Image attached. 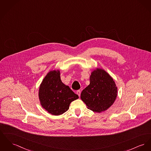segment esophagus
Returning <instances> with one entry per match:
<instances>
[{"mask_svg":"<svg viewBox=\"0 0 151 151\" xmlns=\"http://www.w3.org/2000/svg\"><path fill=\"white\" fill-rule=\"evenodd\" d=\"M77 94L78 95L79 97H80L81 96V91L78 90V91H77Z\"/></svg>","mask_w":151,"mask_h":151,"instance_id":"1","label":"esophagus"}]
</instances>
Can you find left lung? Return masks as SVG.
<instances>
[{
    "label": "left lung",
    "instance_id": "obj_1",
    "mask_svg": "<svg viewBox=\"0 0 151 151\" xmlns=\"http://www.w3.org/2000/svg\"><path fill=\"white\" fill-rule=\"evenodd\" d=\"M117 88L113 78L101 69L94 70L90 77V84L81 94V99L91 111L100 113L107 110L114 103Z\"/></svg>",
    "mask_w": 151,
    "mask_h": 151
}]
</instances>
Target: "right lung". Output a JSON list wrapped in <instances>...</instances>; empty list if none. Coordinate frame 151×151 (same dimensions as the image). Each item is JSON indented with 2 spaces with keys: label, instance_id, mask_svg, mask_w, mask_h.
<instances>
[{
  "label": "right lung",
  "instance_id": "1",
  "mask_svg": "<svg viewBox=\"0 0 151 151\" xmlns=\"http://www.w3.org/2000/svg\"><path fill=\"white\" fill-rule=\"evenodd\" d=\"M39 98L46 111L58 116L68 111L71 102L78 99V96L62 82L60 71L53 70L46 75L40 84Z\"/></svg>",
  "mask_w": 151,
  "mask_h": 151
}]
</instances>
